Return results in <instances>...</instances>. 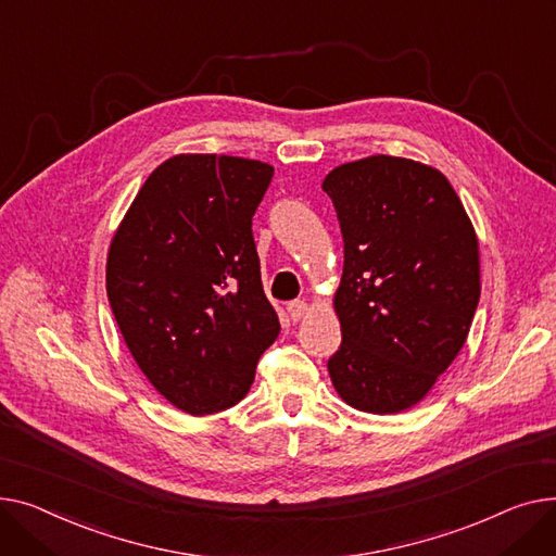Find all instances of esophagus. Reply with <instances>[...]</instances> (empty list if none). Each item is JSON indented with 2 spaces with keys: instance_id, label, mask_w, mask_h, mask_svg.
Instances as JSON below:
<instances>
[{
  "instance_id": "1",
  "label": "esophagus",
  "mask_w": 556,
  "mask_h": 556,
  "mask_svg": "<svg viewBox=\"0 0 556 556\" xmlns=\"http://www.w3.org/2000/svg\"><path fill=\"white\" fill-rule=\"evenodd\" d=\"M307 303L305 301H291L289 305H287V312H289V316H291V320H301L305 314H307Z\"/></svg>"
}]
</instances>
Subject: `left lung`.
Listing matches in <instances>:
<instances>
[{
  "label": "left lung",
  "instance_id": "obj_1",
  "mask_svg": "<svg viewBox=\"0 0 556 556\" xmlns=\"http://www.w3.org/2000/svg\"><path fill=\"white\" fill-rule=\"evenodd\" d=\"M323 190L343 233L332 383L356 410H406L467 341L480 301L473 224L448 179L413 159L343 163Z\"/></svg>",
  "mask_w": 556,
  "mask_h": 556
}]
</instances>
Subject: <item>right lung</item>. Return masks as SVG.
<instances>
[{
	"label": "right lung",
	"instance_id": "1",
	"mask_svg": "<svg viewBox=\"0 0 556 556\" xmlns=\"http://www.w3.org/2000/svg\"><path fill=\"white\" fill-rule=\"evenodd\" d=\"M269 163L177 154L146 179L108 253V299L137 366L173 406H236L280 332L251 219Z\"/></svg>",
	"mask_w": 556,
	"mask_h": 556
}]
</instances>
